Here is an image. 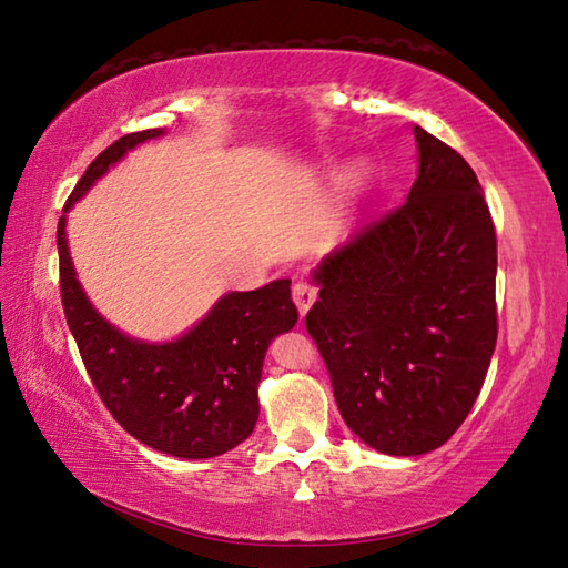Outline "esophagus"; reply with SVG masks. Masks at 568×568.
Returning a JSON list of instances; mask_svg holds the SVG:
<instances>
[{
    "label": "esophagus",
    "instance_id": "esophagus-1",
    "mask_svg": "<svg viewBox=\"0 0 568 568\" xmlns=\"http://www.w3.org/2000/svg\"><path fill=\"white\" fill-rule=\"evenodd\" d=\"M292 296H294V304L298 306V312L306 314L308 308H312V304L316 302L318 288L308 280H296L292 286Z\"/></svg>",
    "mask_w": 568,
    "mask_h": 568
}]
</instances>
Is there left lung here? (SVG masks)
Masks as SVG:
<instances>
[{
	"label": "left lung",
	"mask_w": 568,
	"mask_h": 568,
	"mask_svg": "<svg viewBox=\"0 0 568 568\" xmlns=\"http://www.w3.org/2000/svg\"><path fill=\"white\" fill-rule=\"evenodd\" d=\"M408 200L324 256L306 331L346 425L385 455L445 445L497 344V234L475 170L415 125Z\"/></svg>",
	"instance_id": "8db88e82"
}]
</instances>
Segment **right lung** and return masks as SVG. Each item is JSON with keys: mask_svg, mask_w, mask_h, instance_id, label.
<instances>
[{"mask_svg": "<svg viewBox=\"0 0 568 568\" xmlns=\"http://www.w3.org/2000/svg\"><path fill=\"white\" fill-rule=\"evenodd\" d=\"M160 128L118 138L85 168L63 212L85 195L109 165ZM67 215L57 227L59 286L67 324L83 366L109 413L135 440L158 453L205 459L247 440L260 417L256 385L272 338L296 324L288 280L254 292L224 294L212 312L170 344H141L93 312L73 272Z\"/></svg>", "mask_w": 568, "mask_h": 568, "instance_id": "1", "label": "right lung"}]
</instances>
